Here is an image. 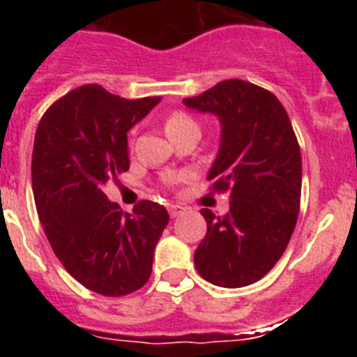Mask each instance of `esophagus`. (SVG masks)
<instances>
[{
    "label": "esophagus",
    "instance_id": "obj_1",
    "mask_svg": "<svg viewBox=\"0 0 357 357\" xmlns=\"http://www.w3.org/2000/svg\"><path fill=\"white\" fill-rule=\"evenodd\" d=\"M168 211H169V216L176 218V216H181V214L184 213L185 209L182 206H176V204H172V206H168Z\"/></svg>",
    "mask_w": 357,
    "mask_h": 357
}]
</instances>
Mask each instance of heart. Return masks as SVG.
Instances as JSON below:
<instances>
[{"mask_svg": "<svg viewBox=\"0 0 357 357\" xmlns=\"http://www.w3.org/2000/svg\"><path fill=\"white\" fill-rule=\"evenodd\" d=\"M189 127H197V123L191 116L184 114V112H173L168 119H166V134H173V132L184 130ZM185 178V175H169L168 184H178Z\"/></svg>", "mask_w": 357, "mask_h": 357, "instance_id": "obj_1", "label": "heart"}]
</instances>
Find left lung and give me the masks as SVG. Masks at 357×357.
Segmentation results:
<instances>
[{
  "label": "left lung",
  "instance_id": "1",
  "mask_svg": "<svg viewBox=\"0 0 357 357\" xmlns=\"http://www.w3.org/2000/svg\"><path fill=\"white\" fill-rule=\"evenodd\" d=\"M184 105L220 119V148L207 181L230 191V211L202 209L207 234L195 266L222 288L266 275L284 254L301 209L302 157L286 109L275 94L245 80H223Z\"/></svg>",
  "mask_w": 357,
  "mask_h": 357
}]
</instances>
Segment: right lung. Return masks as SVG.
Instances as JSON below:
<instances>
[{
    "label": "right lung",
    "mask_w": 357,
    "mask_h": 357,
    "mask_svg": "<svg viewBox=\"0 0 357 357\" xmlns=\"http://www.w3.org/2000/svg\"><path fill=\"white\" fill-rule=\"evenodd\" d=\"M160 96L127 100L82 85L40 119L31 153V188L46 238L62 266L91 291L123 296L150 279L168 211L141 200L132 213L103 193L130 168L127 132Z\"/></svg>",
    "instance_id": "add662e5"
}]
</instances>
